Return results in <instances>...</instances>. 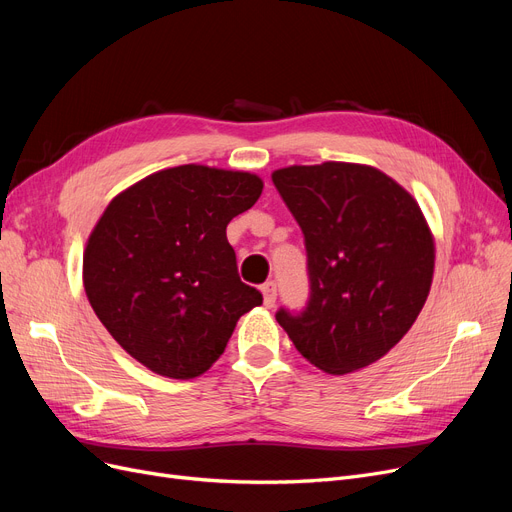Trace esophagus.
<instances>
[{
	"mask_svg": "<svg viewBox=\"0 0 512 512\" xmlns=\"http://www.w3.org/2000/svg\"><path fill=\"white\" fill-rule=\"evenodd\" d=\"M261 292H263V305L272 309V307L276 305V297H278L276 284H274V282H265V284L261 286Z\"/></svg>",
	"mask_w": 512,
	"mask_h": 512,
	"instance_id": "obj_1",
	"label": "esophagus"
}]
</instances>
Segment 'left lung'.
Listing matches in <instances>:
<instances>
[{"label":"left lung","instance_id":"1","mask_svg":"<svg viewBox=\"0 0 512 512\" xmlns=\"http://www.w3.org/2000/svg\"><path fill=\"white\" fill-rule=\"evenodd\" d=\"M272 180L301 226L309 301L280 309L297 351L326 373L382 359L425 305L434 238L417 201L384 172L326 161L276 170Z\"/></svg>","mask_w":512,"mask_h":512}]
</instances>
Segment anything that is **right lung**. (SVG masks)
I'll list each match as a JSON object with an SVG mask.
<instances>
[{
  "label": "right lung",
  "instance_id": "right-lung-1",
  "mask_svg": "<svg viewBox=\"0 0 512 512\" xmlns=\"http://www.w3.org/2000/svg\"><path fill=\"white\" fill-rule=\"evenodd\" d=\"M261 191L255 174L188 164L143 178L107 205L87 242L83 282L130 357L174 380L220 359L240 315L263 303L240 282L226 238Z\"/></svg>",
  "mask_w": 512,
  "mask_h": 512
}]
</instances>
